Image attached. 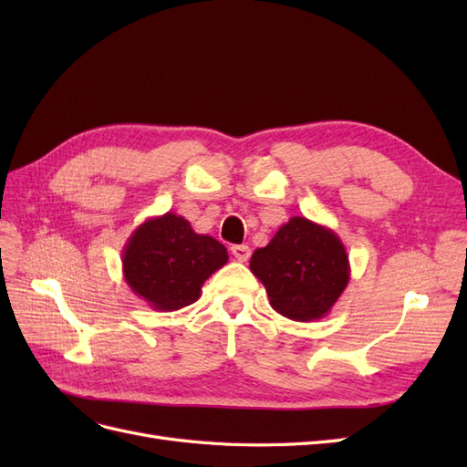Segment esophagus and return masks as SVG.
I'll return each instance as SVG.
<instances>
[{"mask_svg":"<svg viewBox=\"0 0 467 467\" xmlns=\"http://www.w3.org/2000/svg\"><path fill=\"white\" fill-rule=\"evenodd\" d=\"M232 255L239 261V263H245L251 257V249L249 245H234L232 247Z\"/></svg>","mask_w":467,"mask_h":467,"instance_id":"34e87169","label":"esophagus"}]
</instances>
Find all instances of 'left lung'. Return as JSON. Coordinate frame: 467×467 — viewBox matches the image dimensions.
<instances>
[{"label": "left lung", "instance_id": "obj_1", "mask_svg": "<svg viewBox=\"0 0 467 467\" xmlns=\"http://www.w3.org/2000/svg\"><path fill=\"white\" fill-rule=\"evenodd\" d=\"M273 309L294 321H316L329 314L348 285L350 265L338 235L304 216L280 225L266 247L249 263Z\"/></svg>", "mask_w": 467, "mask_h": 467}]
</instances>
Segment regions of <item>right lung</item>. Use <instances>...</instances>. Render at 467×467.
<instances>
[{"label": "right lung", "mask_w": 467, "mask_h": 467, "mask_svg": "<svg viewBox=\"0 0 467 467\" xmlns=\"http://www.w3.org/2000/svg\"><path fill=\"white\" fill-rule=\"evenodd\" d=\"M228 263V249L212 235L167 212L140 223L122 249L130 290L160 312H175L201 298L208 276Z\"/></svg>", "instance_id": "add662e5"}]
</instances>
